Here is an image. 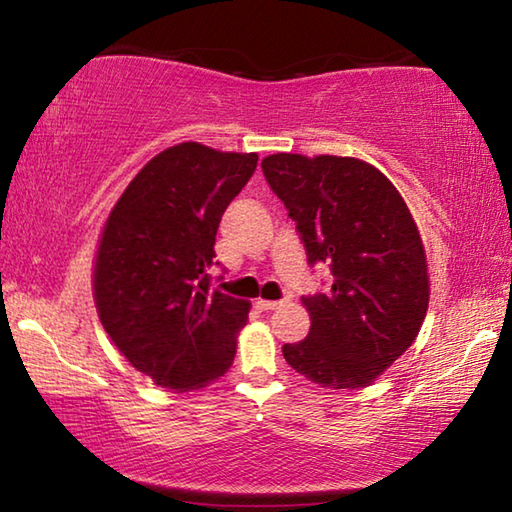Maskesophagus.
Wrapping results in <instances>:
<instances>
[{"label":"esophagus","instance_id":"obj_1","mask_svg":"<svg viewBox=\"0 0 512 512\" xmlns=\"http://www.w3.org/2000/svg\"><path fill=\"white\" fill-rule=\"evenodd\" d=\"M280 305H282V302H277V300H264V298H257L255 300V307L262 309V311H273V309H277Z\"/></svg>","mask_w":512,"mask_h":512}]
</instances>
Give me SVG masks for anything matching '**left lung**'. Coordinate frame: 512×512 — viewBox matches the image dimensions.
Masks as SVG:
<instances>
[{
    "label": "left lung",
    "instance_id": "left-lung-1",
    "mask_svg": "<svg viewBox=\"0 0 512 512\" xmlns=\"http://www.w3.org/2000/svg\"><path fill=\"white\" fill-rule=\"evenodd\" d=\"M264 176L298 223L309 262H329L332 289L302 298L305 341L282 348L323 388H366L409 350L429 309V266L404 198L372 164L341 155L273 153Z\"/></svg>",
    "mask_w": 512,
    "mask_h": 512
}]
</instances>
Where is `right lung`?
I'll list each match as a JSON object with an SVG mask.
<instances>
[{"mask_svg": "<svg viewBox=\"0 0 512 512\" xmlns=\"http://www.w3.org/2000/svg\"><path fill=\"white\" fill-rule=\"evenodd\" d=\"M257 153L183 142L128 183L99 235L92 296L110 341L173 393L230 370L250 302L210 291L221 214L255 173Z\"/></svg>", "mask_w": 512, "mask_h": 512, "instance_id": "right-lung-1", "label": "right lung"}]
</instances>
